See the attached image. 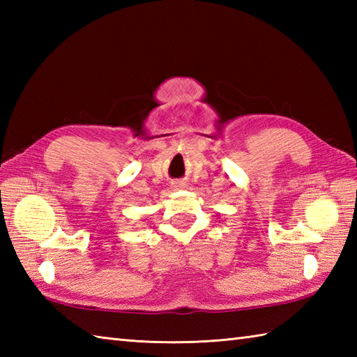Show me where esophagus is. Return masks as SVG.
<instances>
[{
    "label": "esophagus",
    "instance_id": "1",
    "mask_svg": "<svg viewBox=\"0 0 357 357\" xmlns=\"http://www.w3.org/2000/svg\"><path fill=\"white\" fill-rule=\"evenodd\" d=\"M181 185H183V184H178V183H176V184H174V187H181Z\"/></svg>",
    "mask_w": 357,
    "mask_h": 357
}]
</instances>
